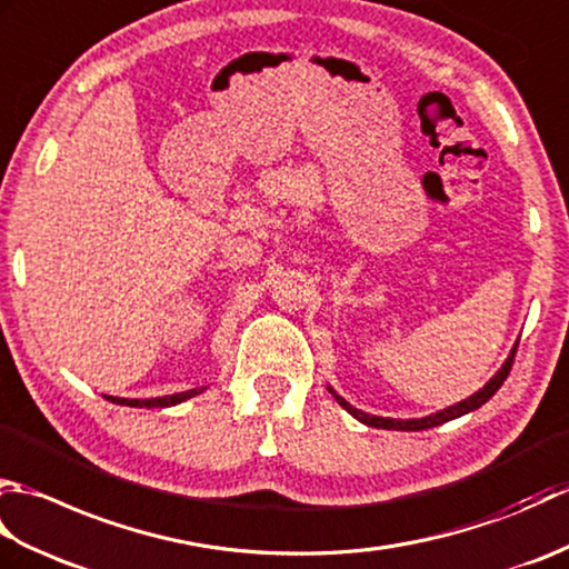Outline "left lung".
I'll return each instance as SVG.
<instances>
[{
	"instance_id": "obj_1",
	"label": "left lung",
	"mask_w": 569,
	"mask_h": 569,
	"mask_svg": "<svg viewBox=\"0 0 569 569\" xmlns=\"http://www.w3.org/2000/svg\"><path fill=\"white\" fill-rule=\"evenodd\" d=\"M516 349H518V342L513 345L509 359H506V361H503V367H501L497 373H493V377L489 379V383L485 386V389H479L477 393H471L469 398H465V401H459V403H455V406H450V408H445V410H438V413L426 416V418L398 420V418L369 416V413H365V410H359V408H355V406H349V403L345 401V398H342V396H337L332 389H330V393L335 396V401L340 403V406L347 410L349 416H355L359 422H365V426H369V428H383V430H428V428L442 426V422H447V420H455V418H459V416L471 413V410H477V408L485 406V403L489 401V398L501 389V383L506 381V377H509V371H511V367H513Z\"/></svg>"
}]
</instances>
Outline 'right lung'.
I'll return each mask as SVG.
<instances>
[{
    "label": "right lung",
    "instance_id": "right-lung-1",
    "mask_svg": "<svg viewBox=\"0 0 569 569\" xmlns=\"http://www.w3.org/2000/svg\"><path fill=\"white\" fill-rule=\"evenodd\" d=\"M204 389H190L183 393H173V396H161V398H114V396H107V401L119 403V406H131V408H168V406H176V403H183L188 398L202 393Z\"/></svg>",
    "mask_w": 569,
    "mask_h": 569
}]
</instances>
